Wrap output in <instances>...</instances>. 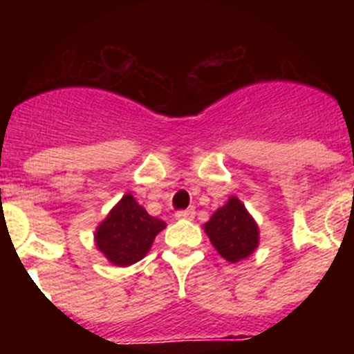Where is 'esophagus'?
Instances as JSON below:
<instances>
[{
  "mask_svg": "<svg viewBox=\"0 0 354 354\" xmlns=\"http://www.w3.org/2000/svg\"><path fill=\"white\" fill-rule=\"evenodd\" d=\"M177 220H193L195 218V211L193 209H183V211L175 212Z\"/></svg>",
  "mask_w": 354,
  "mask_h": 354,
  "instance_id": "esophagus-1",
  "label": "esophagus"
}]
</instances>
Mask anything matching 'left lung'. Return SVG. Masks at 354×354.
<instances>
[{
    "label": "left lung",
    "instance_id": "left-lung-1",
    "mask_svg": "<svg viewBox=\"0 0 354 354\" xmlns=\"http://www.w3.org/2000/svg\"><path fill=\"white\" fill-rule=\"evenodd\" d=\"M212 246L228 262L246 259L259 245V227L236 196H230L205 223Z\"/></svg>",
    "mask_w": 354,
    "mask_h": 354
}]
</instances>
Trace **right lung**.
Segmentation results:
<instances>
[{"mask_svg":"<svg viewBox=\"0 0 354 354\" xmlns=\"http://www.w3.org/2000/svg\"><path fill=\"white\" fill-rule=\"evenodd\" d=\"M165 227L167 223L150 216L133 195H126L97 227L95 245L111 264L131 266L145 257Z\"/></svg>","mask_w":354,"mask_h":354,"instance_id":"obj_1","label":"right lung"}]
</instances>
